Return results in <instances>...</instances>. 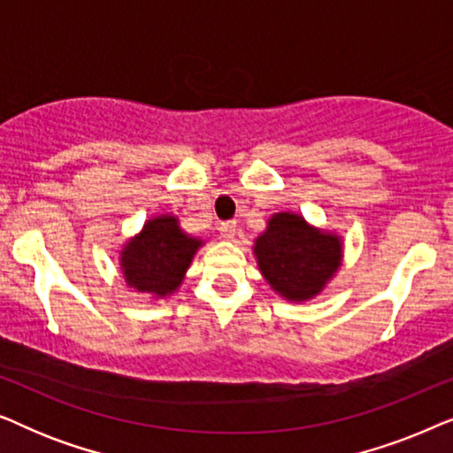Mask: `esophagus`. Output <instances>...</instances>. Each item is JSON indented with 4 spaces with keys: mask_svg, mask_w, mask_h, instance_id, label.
<instances>
[{
    "mask_svg": "<svg viewBox=\"0 0 453 453\" xmlns=\"http://www.w3.org/2000/svg\"><path fill=\"white\" fill-rule=\"evenodd\" d=\"M219 231L222 234V239L233 241L234 234H237V225H234V222H222V225L219 226Z\"/></svg>",
    "mask_w": 453,
    "mask_h": 453,
    "instance_id": "34e87169",
    "label": "esophagus"
}]
</instances>
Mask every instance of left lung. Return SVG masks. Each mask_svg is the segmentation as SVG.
Wrapping results in <instances>:
<instances>
[{"instance_id": "obj_1", "label": "left lung", "mask_w": 453, "mask_h": 453, "mask_svg": "<svg viewBox=\"0 0 453 453\" xmlns=\"http://www.w3.org/2000/svg\"><path fill=\"white\" fill-rule=\"evenodd\" d=\"M253 257L264 280L288 303H307L321 295L344 259V241L336 231L315 226L293 210L274 212L253 241Z\"/></svg>"}]
</instances>
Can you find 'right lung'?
Returning <instances> with one entry per match:
<instances>
[{
  "label": "right lung",
  "instance_id": "obj_1",
  "mask_svg": "<svg viewBox=\"0 0 453 453\" xmlns=\"http://www.w3.org/2000/svg\"><path fill=\"white\" fill-rule=\"evenodd\" d=\"M203 239L185 233L175 214H157L119 250L123 280L135 293L160 301L177 293Z\"/></svg>",
  "mask_w": 453,
  "mask_h": 453
}]
</instances>
